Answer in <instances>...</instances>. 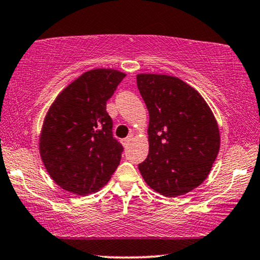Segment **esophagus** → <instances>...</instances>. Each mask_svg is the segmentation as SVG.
<instances>
[{
	"instance_id": "1",
	"label": "esophagus",
	"mask_w": 260,
	"mask_h": 260,
	"mask_svg": "<svg viewBox=\"0 0 260 260\" xmlns=\"http://www.w3.org/2000/svg\"><path fill=\"white\" fill-rule=\"evenodd\" d=\"M132 140H133V136H132V134H129V136H128V137L126 138V139H123V140H122L123 146H124V147H128V146H129L131 141H132Z\"/></svg>"
}]
</instances>
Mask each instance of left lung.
<instances>
[{"label":"left lung","mask_w":260,"mask_h":260,"mask_svg":"<svg viewBox=\"0 0 260 260\" xmlns=\"http://www.w3.org/2000/svg\"><path fill=\"white\" fill-rule=\"evenodd\" d=\"M137 83L150 115V148L140 174L161 195H184L208 177L219 153L215 116L200 92L178 77L139 74Z\"/></svg>","instance_id":"obj_1"}]
</instances>
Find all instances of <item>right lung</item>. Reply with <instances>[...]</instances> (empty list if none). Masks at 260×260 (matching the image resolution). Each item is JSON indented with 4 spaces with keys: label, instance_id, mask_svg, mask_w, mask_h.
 <instances>
[{
    "label": "right lung",
    "instance_id": "obj_1",
    "mask_svg": "<svg viewBox=\"0 0 260 260\" xmlns=\"http://www.w3.org/2000/svg\"><path fill=\"white\" fill-rule=\"evenodd\" d=\"M126 74L94 69L55 98L39 138L40 157L51 178L76 195L98 191L120 164L122 145L113 137L107 101Z\"/></svg>",
    "mask_w": 260,
    "mask_h": 260
}]
</instances>
